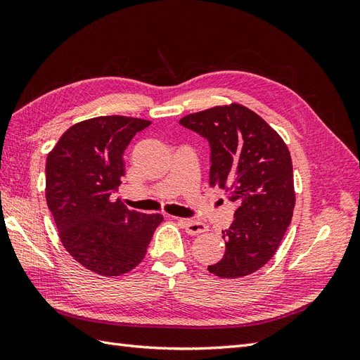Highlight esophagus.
<instances>
[{
	"label": "esophagus",
	"instance_id": "obj_1",
	"mask_svg": "<svg viewBox=\"0 0 360 360\" xmlns=\"http://www.w3.org/2000/svg\"><path fill=\"white\" fill-rule=\"evenodd\" d=\"M179 223L182 224V227L186 229V232L188 235H200L209 229L207 224L201 223V221H195V219H179Z\"/></svg>",
	"mask_w": 360,
	"mask_h": 360
}]
</instances>
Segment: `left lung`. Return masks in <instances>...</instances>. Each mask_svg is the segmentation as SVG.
Instances as JSON below:
<instances>
[{
  "mask_svg": "<svg viewBox=\"0 0 360 360\" xmlns=\"http://www.w3.org/2000/svg\"><path fill=\"white\" fill-rule=\"evenodd\" d=\"M210 143V186L236 202L223 231L226 252L209 266L221 278H240L277 252L295 205L292 160L280 134L240 103L213 106L179 120Z\"/></svg>",
  "mask_w": 360,
  "mask_h": 360,
  "instance_id": "8db88e82",
  "label": "left lung"
}]
</instances>
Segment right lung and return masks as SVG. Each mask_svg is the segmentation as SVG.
<instances>
[{
  "label": "right lung",
  "instance_id": "obj_1",
  "mask_svg": "<svg viewBox=\"0 0 360 360\" xmlns=\"http://www.w3.org/2000/svg\"><path fill=\"white\" fill-rule=\"evenodd\" d=\"M150 124L127 116L79 122L46 159V202L60 240L75 262L105 277L134 269L164 219L111 200L125 174V148Z\"/></svg>",
  "mask_w": 360,
  "mask_h": 360
}]
</instances>
